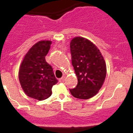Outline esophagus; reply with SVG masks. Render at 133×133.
<instances>
[{"label": "esophagus", "mask_w": 133, "mask_h": 133, "mask_svg": "<svg viewBox=\"0 0 133 133\" xmlns=\"http://www.w3.org/2000/svg\"><path fill=\"white\" fill-rule=\"evenodd\" d=\"M65 76H63L62 77L60 78L59 79V81H60V82H64V80H65Z\"/></svg>", "instance_id": "obj_1"}]
</instances>
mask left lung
Here are the masks:
<instances>
[{
  "instance_id": "1",
  "label": "left lung",
  "mask_w": 133,
  "mask_h": 133,
  "mask_svg": "<svg viewBox=\"0 0 133 133\" xmlns=\"http://www.w3.org/2000/svg\"><path fill=\"white\" fill-rule=\"evenodd\" d=\"M70 49L78 84L69 90L76 98L89 99L98 92L104 84L107 74L105 60L97 47L84 37L73 38Z\"/></svg>"
}]
</instances>
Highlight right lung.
<instances>
[{"instance_id":"1","label":"right lung","mask_w":133,"mask_h":133,"mask_svg":"<svg viewBox=\"0 0 133 133\" xmlns=\"http://www.w3.org/2000/svg\"><path fill=\"white\" fill-rule=\"evenodd\" d=\"M51 43V41H41L34 44L25 54L18 71V79L24 91L40 101L51 95L52 87L58 82L53 68L45 59Z\"/></svg>"}]
</instances>
